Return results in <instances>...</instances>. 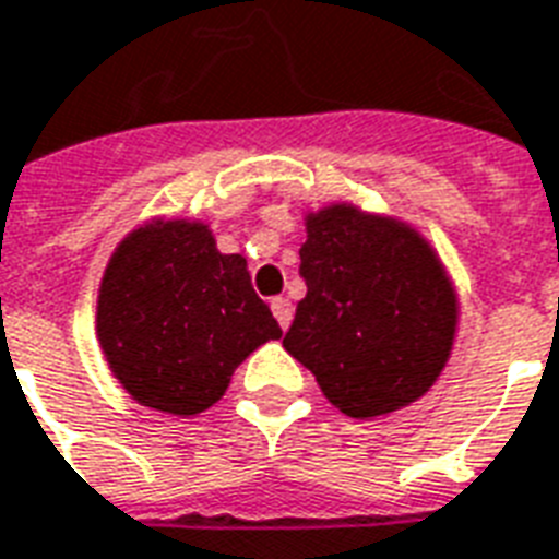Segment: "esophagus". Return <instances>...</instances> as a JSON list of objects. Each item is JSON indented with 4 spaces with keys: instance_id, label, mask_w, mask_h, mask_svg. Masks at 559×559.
Returning <instances> with one entry per match:
<instances>
[{
    "instance_id": "obj_1",
    "label": "esophagus",
    "mask_w": 559,
    "mask_h": 559,
    "mask_svg": "<svg viewBox=\"0 0 559 559\" xmlns=\"http://www.w3.org/2000/svg\"><path fill=\"white\" fill-rule=\"evenodd\" d=\"M272 313H275L281 328H289V322H293V305H289V298H272Z\"/></svg>"
}]
</instances>
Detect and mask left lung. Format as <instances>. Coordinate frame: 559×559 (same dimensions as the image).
I'll use <instances>...</instances> for the list:
<instances>
[{"label": "left lung", "mask_w": 559, "mask_h": 559, "mask_svg": "<svg viewBox=\"0 0 559 559\" xmlns=\"http://www.w3.org/2000/svg\"><path fill=\"white\" fill-rule=\"evenodd\" d=\"M308 296L284 348L340 411L369 419L416 402L449 360L457 305L428 242L407 225L328 207L298 249Z\"/></svg>", "instance_id": "8db88e82"}]
</instances>
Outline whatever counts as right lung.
Returning <instances> with one entry per match:
<instances>
[{"label":"right lung","mask_w":559,"mask_h":559,"mask_svg":"<svg viewBox=\"0 0 559 559\" xmlns=\"http://www.w3.org/2000/svg\"><path fill=\"white\" fill-rule=\"evenodd\" d=\"M96 331L140 404L193 416L223 399L234 369L281 328L246 258L219 254L207 225L155 223L110 258Z\"/></svg>","instance_id":"add662e5"}]
</instances>
